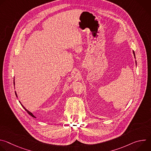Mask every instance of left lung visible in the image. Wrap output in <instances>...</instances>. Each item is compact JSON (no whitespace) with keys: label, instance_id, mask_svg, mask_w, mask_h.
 <instances>
[{"label":"left lung","instance_id":"obj_1","mask_svg":"<svg viewBox=\"0 0 151 151\" xmlns=\"http://www.w3.org/2000/svg\"><path fill=\"white\" fill-rule=\"evenodd\" d=\"M133 54H134V57H135V53H134V51H133ZM135 58H136V57H135Z\"/></svg>","mask_w":151,"mask_h":151}]
</instances>
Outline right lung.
I'll return each mask as SVG.
<instances>
[{
    "instance_id": "right-lung-1",
    "label": "right lung",
    "mask_w": 151,
    "mask_h": 151,
    "mask_svg": "<svg viewBox=\"0 0 151 151\" xmlns=\"http://www.w3.org/2000/svg\"><path fill=\"white\" fill-rule=\"evenodd\" d=\"M14 84L15 85V82H14ZM15 95H16L17 97H17V93H16V92H15ZM19 103H21V102H20V101H19ZM21 105H22V106L23 107V108H24V109L26 110V111H27V113H28V114H29V115H30V116H32V117H33V118H36V116H34V115H33V114H32V112H30V111H28L27 109H26L25 108V107H24L23 106V105L22 104H21Z\"/></svg>"
}]
</instances>
